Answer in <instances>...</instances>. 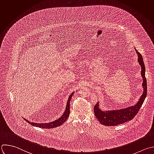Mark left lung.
Segmentation results:
<instances>
[{
    "label": "left lung",
    "instance_id": "obj_1",
    "mask_svg": "<svg viewBox=\"0 0 154 154\" xmlns=\"http://www.w3.org/2000/svg\"><path fill=\"white\" fill-rule=\"evenodd\" d=\"M138 56V62L141 66V75L143 79L142 87L143 89V94L138 100L137 103L123 109L116 110H103L100 108L99 102L94 105V111L96 119L102 125L105 126H116L131 120L137 114L141 107L147 95V82L145 77L146 68L141 54L134 48Z\"/></svg>",
    "mask_w": 154,
    "mask_h": 154
}]
</instances>
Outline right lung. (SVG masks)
Returning <instances> with one entry per match:
<instances>
[{
	"label": "right lung",
	"instance_id": "1",
	"mask_svg": "<svg viewBox=\"0 0 154 154\" xmlns=\"http://www.w3.org/2000/svg\"><path fill=\"white\" fill-rule=\"evenodd\" d=\"M74 92L71 93L70 94V95L69 96V98H68L66 108H65V110L63 114L60 117L56 119V120H54L53 122H49V123H39L31 122L28 120L23 118L24 120H25V121H26L28 123H29L32 126L38 127V128H44V129H51V128H57V127H59V126H61L68 119V118L69 117V113H70V101H71V98H72V97L74 94Z\"/></svg>",
	"mask_w": 154,
	"mask_h": 154
}]
</instances>
